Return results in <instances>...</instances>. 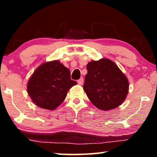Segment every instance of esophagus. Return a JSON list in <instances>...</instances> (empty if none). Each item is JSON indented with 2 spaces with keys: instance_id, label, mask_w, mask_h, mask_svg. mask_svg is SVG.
I'll return each instance as SVG.
<instances>
[{
  "instance_id": "obj_1",
  "label": "esophagus",
  "mask_w": 157,
  "mask_h": 157,
  "mask_svg": "<svg viewBox=\"0 0 157 157\" xmlns=\"http://www.w3.org/2000/svg\"><path fill=\"white\" fill-rule=\"evenodd\" d=\"M78 84H79V85H82V84H83V83H84V79H83V78L79 79L78 80Z\"/></svg>"
}]
</instances>
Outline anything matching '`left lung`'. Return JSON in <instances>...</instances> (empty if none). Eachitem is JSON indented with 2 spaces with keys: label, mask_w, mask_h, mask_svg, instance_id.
<instances>
[{
  "label": "left lung",
  "mask_w": 157,
  "mask_h": 157,
  "mask_svg": "<svg viewBox=\"0 0 157 157\" xmlns=\"http://www.w3.org/2000/svg\"><path fill=\"white\" fill-rule=\"evenodd\" d=\"M83 86L90 101L101 110L118 107L125 100L129 82L115 63L108 59L91 61Z\"/></svg>",
  "instance_id": "8db88e82"
}]
</instances>
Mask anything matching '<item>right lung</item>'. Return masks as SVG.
Here are the masks:
<instances>
[{
	"label": "right lung",
	"mask_w": 157,
	"mask_h": 157,
	"mask_svg": "<svg viewBox=\"0 0 157 157\" xmlns=\"http://www.w3.org/2000/svg\"><path fill=\"white\" fill-rule=\"evenodd\" d=\"M75 81L71 72L57 60L44 63L36 69L28 83L27 91L38 107L53 110L65 100L68 90Z\"/></svg>",
	"instance_id": "right-lung-1"
}]
</instances>
